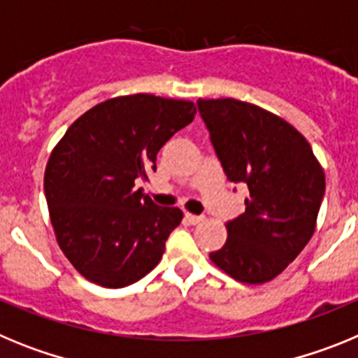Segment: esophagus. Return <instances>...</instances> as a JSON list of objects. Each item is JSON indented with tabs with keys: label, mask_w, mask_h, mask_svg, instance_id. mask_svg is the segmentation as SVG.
Listing matches in <instances>:
<instances>
[{
	"label": "esophagus",
	"mask_w": 358,
	"mask_h": 358,
	"mask_svg": "<svg viewBox=\"0 0 358 358\" xmlns=\"http://www.w3.org/2000/svg\"><path fill=\"white\" fill-rule=\"evenodd\" d=\"M185 217L189 224H201L204 222V218H206L204 215H194V213H186Z\"/></svg>",
	"instance_id": "1"
}]
</instances>
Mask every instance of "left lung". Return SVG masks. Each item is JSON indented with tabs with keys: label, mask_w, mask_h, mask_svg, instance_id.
Wrapping results in <instances>:
<instances>
[{
	"label": "left lung",
	"mask_w": 358,
	"mask_h": 358,
	"mask_svg": "<svg viewBox=\"0 0 358 358\" xmlns=\"http://www.w3.org/2000/svg\"><path fill=\"white\" fill-rule=\"evenodd\" d=\"M197 107L227 179L249 188L245 211L226 224V243L210 260L236 281L267 283L314 235L324 170L301 132L255 103L199 98Z\"/></svg>",
	"instance_id": "left-lung-1"
}]
</instances>
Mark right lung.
<instances>
[{
  "label": "right lung",
  "mask_w": 358,
  "mask_h": 358,
  "mask_svg": "<svg viewBox=\"0 0 358 358\" xmlns=\"http://www.w3.org/2000/svg\"><path fill=\"white\" fill-rule=\"evenodd\" d=\"M188 100L138 93L109 98L69 125L50 154L44 195L57 243L85 280L122 289L161 262L182 220L136 188L159 148L195 118Z\"/></svg>",
  "instance_id": "obj_1"
}]
</instances>
